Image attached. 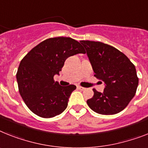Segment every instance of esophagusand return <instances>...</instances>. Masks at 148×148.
Segmentation results:
<instances>
[{
  "instance_id": "34e87169",
  "label": "esophagus",
  "mask_w": 148,
  "mask_h": 148,
  "mask_svg": "<svg viewBox=\"0 0 148 148\" xmlns=\"http://www.w3.org/2000/svg\"><path fill=\"white\" fill-rule=\"evenodd\" d=\"M77 88L79 89V90H81V91H84V90H85V88H83L82 87V86H77Z\"/></svg>"
}]
</instances>
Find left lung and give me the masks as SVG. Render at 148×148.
I'll list each match as a JSON object with an SVG mask.
<instances>
[{
	"instance_id": "left-lung-1",
	"label": "left lung",
	"mask_w": 148,
	"mask_h": 148,
	"mask_svg": "<svg viewBox=\"0 0 148 148\" xmlns=\"http://www.w3.org/2000/svg\"><path fill=\"white\" fill-rule=\"evenodd\" d=\"M95 76L105 83L103 92L93 89L88 107L99 114L113 115L124 110L134 97L138 85L135 65L113 46L100 41H81Z\"/></svg>"
}]
</instances>
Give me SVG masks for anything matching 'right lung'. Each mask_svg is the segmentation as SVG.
<instances>
[{"label":"right lung","instance_id":"1","mask_svg":"<svg viewBox=\"0 0 148 148\" xmlns=\"http://www.w3.org/2000/svg\"><path fill=\"white\" fill-rule=\"evenodd\" d=\"M85 53L81 44L71 38L46 39L23 57L16 79L22 98L38 116L51 118L62 113L68 105L74 85L61 86L53 80L69 57Z\"/></svg>","mask_w":148,"mask_h":148}]
</instances>
